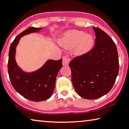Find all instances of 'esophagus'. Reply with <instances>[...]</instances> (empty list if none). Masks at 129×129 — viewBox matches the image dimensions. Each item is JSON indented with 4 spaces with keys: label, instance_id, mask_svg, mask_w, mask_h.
I'll list each match as a JSON object with an SVG mask.
<instances>
[{
    "label": "esophagus",
    "instance_id": "obj_1",
    "mask_svg": "<svg viewBox=\"0 0 129 129\" xmlns=\"http://www.w3.org/2000/svg\"><path fill=\"white\" fill-rule=\"evenodd\" d=\"M70 59L66 55H64L63 57H62V64L64 66H68L70 62Z\"/></svg>",
    "mask_w": 129,
    "mask_h": 129
}]
</instances>
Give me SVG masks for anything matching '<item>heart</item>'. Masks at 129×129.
<instances>
[{
  "instance_id": "heart-1",
  "label": "heart",
  "mask_w": 129,
  "mask_h": 129,
  "mask_svg": "<svg viewBox=\"0 0 129 129\" xmlns=\"http://www.w3.org/2000/svg\"><path fill=\"white\" fill-rule=\"evenodd\" d=\"M60 45L67 49L75 48L77 55H82L91 49L94 39L91 35L86 34L82 31L71 30L67 32L59 41Z\"/></svg>"
}]
</instances>
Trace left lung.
<instances>
[{
  "label": "left lung",
  "mask_w": 129,
  "mask_h": 129,
  "mask_svg": "<svg viewBox=\"0 0 129 129\" xmlns=\"http://www.w3.org/2000/svg\"><path fill=\"white\" fill-rule=\"evenodd\" d=\"M93 30L96 39L93 49L74 57L69 63L73 86L80 96L87 99H97L107 94L119 71L115 42L101 28L93 27Z\"/></svg>",
  "instance_id": "1"
}]
</instances>
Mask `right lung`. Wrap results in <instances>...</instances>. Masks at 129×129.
<instances>
[{"instance_id": "obj_1", "label": "right lung", "mask_w": 129, "mask_h": 129, "mask_svg": "<svg viewBox=\"0 0 129 129\" xmlns=\"http://www.w3.org/2000/svg\"><path fill=\"white\" fill-rule=\"evenodd\" d=\"M40 29L30 27L16 36L9 48L8 62L9 77L14 89L24 98L34 102L45 101L50 98L54 91L58 73L62 66V59L48 60L41 69L29 74L23 72L17 66L14 56L19 39Z\"/></svg>"}]
</instances>
